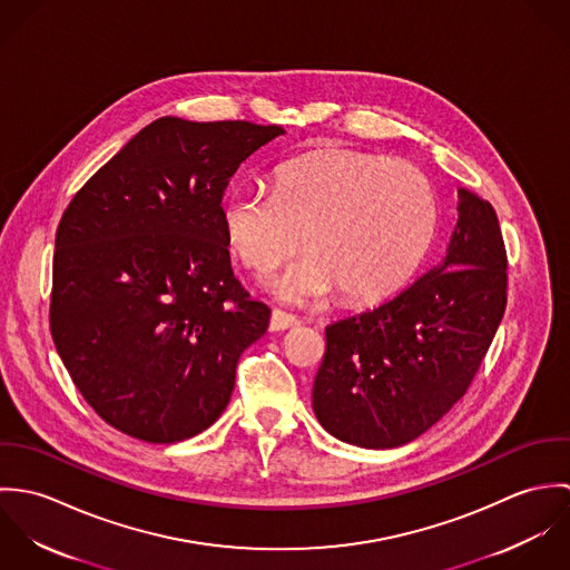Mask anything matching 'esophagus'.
Returning <instances> with one entry per match:
<instances>
[{"label": "esophagus", "instance_id": "1", "mask_svg": "<svg viewBox=\"0 0 570 570\" xmlns=\"http://www.w3.org/2000/svg\"><path fill=\"white\" fill-rule=\"evenodd\" d=\"M298 318L287 314V312H281V309H274L272 312V318H269V331H287V328H294L298 326Z\"/></svg>", "mask_w": 570, "mask_h": 570}]
</instances>
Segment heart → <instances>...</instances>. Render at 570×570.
<instances>
[{
    "instance_id": "1",
    "label": "heart",
    "mask_w": 570,
    "mask_h": 570,
    "mask_svg": "<svg viewBox=\"0 0 570 570\" xmlns=\"http://www.w3.org/2000/svg\"><path fill=\"white\" fill-rule=\"evenodd\" d=\"M224 233L245 267L269 274L301 245L309 254L272 283L287 303L344 294L375 305L400 292L428 258L439 228L434 188L414 166L326 149L281 164L272 195L233 190Z\"/></svg>"
}]
</instances>
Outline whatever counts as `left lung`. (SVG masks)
I'll return each instance as SVG.
<instances>
[{
  "instance_id": "8db88e82",
  "label": "left lung",
  "mask_w": 570,
  "mask_h": 570,
  "mask_svg": "<svg viewBox=\"0 0 570 570\" xmlns=\"http://www.w3.org/2000/svg\"><path fill=\"white\" fill-rule=\"evenodd\" d=\"M445 254L371 312L325 328L312 402L335 439L391 450L432 428L472 384L507 305V252L491 204L459 188Z\"/></svg>"
}]
</instances>
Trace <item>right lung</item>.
<instances>
[{"label":"right lung","instance_id":"add662e5","mask_svg":"<svg viewBox=\"0 0 570 570\" xmlns=\"http://www.w3.org/2000/svg\"><path fill=\"white\" fill-rule=\"evenodd\" d=\"M278 125L164 116L75 195L57 230L50 328L85 402L116 430L177 443L228 406L269 325L230 267L222 199Z\"/></svg>","mask_w":570,"mask_h":570}]
</instances>
